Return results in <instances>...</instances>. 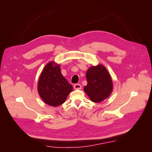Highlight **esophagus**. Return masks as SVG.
I'll return each mask as SVG.
<instances>
[{"instance_id": "esophagus-1", "label": "esophagus", "mask_w": 152, "mask_h": 152, "mask_svg": "<svg viewBox=\"0 0 152 152\" xmlns=\"http://www.w3.org/2000/svg\"><path fill=\"white\" fill-rule=\"evenodd\" d=\"M73 87H74L75 89H80L82 87H81V85L79 84H75L74 86H73Z\"/></svg>"}]
</instances>
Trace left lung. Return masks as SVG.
Masks as SVG:
<instances>
[{
  "instance_id": "left-lung-1",
  "label": "left lung",
  "mask_w": 152,
  "mask_h": 152,
  "mask_svg": "<svg viewBox=\"0 0 152 152\" xmlns=\"http://www.w3.org/2000/svg\"><path fill=\"white\" fill-rule=\"evenodd\" d=\"M87 86L84 90L93 102L99 103L108 98L113 90L110 75L102 65L91 66L86 72Z\"/></svg>"
}]
</instances>
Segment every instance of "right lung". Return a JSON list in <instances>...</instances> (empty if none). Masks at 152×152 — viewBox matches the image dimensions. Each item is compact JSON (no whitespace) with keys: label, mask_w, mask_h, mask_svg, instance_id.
Listing matches in <instances>:
<instances>
[{"label":"right lung","mask_w":152,"mask_h":152,"mask_svg":"<svg viewBox=\"0 0 152 152\" xmlns=\"http://www.w3.org/2000/svg\"><path fill=\"white\" fill-rule=\"evenodd\" d=\"M37 89L39 96L45 103L58 107L65 102L73 87L62 75L60 66L50 61L41 73Z\"/></svg>","instance_id":"right-lung-1"}]
</instances>
